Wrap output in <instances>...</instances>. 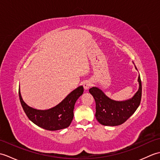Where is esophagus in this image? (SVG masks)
Instances as JSON below:
<instances>
[{"mask_svg": "<svg viewBox=\"0 0 160 160\" xmlns=\"http://www.w3.org/2000/svg\"><path fill=\"white\" fill-rule=\"evenodd\" d=\"M91 85H92V82H91V81L90 80H86L85 82L83 83V87L85 90H87Z\"/></svg>", "mask_w": 160, "mask_h": 160, "instance_id": "34e87169", "label": "esophagus"}]
</instances>
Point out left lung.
Instances as JSON below:
<instances>
[{"mask_svg":"<svg viewBox=\"0 0 160 160\" xmlns=\"http://www.w3.org/2000/svg\"><path fill=\"white\" fill-rule=\"evenodd\" d=\"M137 69V68L135 67ZM139 89L133 97L125 101L110 99L98 87H92L89 93L96 101V118L100 124L104 126H118L127 121L137 110L142 98V82L138 76Z\"/></svg>","mask_w":160,"mask_h":160,"instance_id":"1","label":"left lung"}]
</instances>
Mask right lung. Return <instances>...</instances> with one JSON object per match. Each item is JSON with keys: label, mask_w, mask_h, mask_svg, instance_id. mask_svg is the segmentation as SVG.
<instances>
[{"label": "right lung", "mask_w": 160, "mask_h": 160, "mask_svg": "<svg viewBox=\"0 0 160 160\" xmlns=\"http://www.w3.org/2000/svg\"><path fill=\"white\" fill-rule=\"evenodd\" d=\"M83 92V87H78L61 102L47 110H38L29 107L23 101L20 89L18 93L22 107L30 120L46 130L57 131L65 128L70 125L73 118L75 104Z\"/></svg>", "instance_id": "right-lung-1"}]
</instances>
